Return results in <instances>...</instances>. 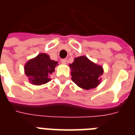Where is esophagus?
<instances>
[{"instance_id":"34e87169","label":"esophagus","mask_w":135,"mask_h":135,"mask_svg":"<svg viewBox=\"0 0 135 135\" xmlns=\"http://www.w3.org/2000/svg\"><path fill=\"white\" fill-rule=\"evenodd\" d=\"M61 62L62 64H66V60H65V59H62L61 60Z\"/></svg>"}]
</instances>
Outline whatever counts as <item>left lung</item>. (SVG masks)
<instances>
[{
  "label": "left lung",
  "instance_id": "1",
  "mask_svg": "<svg viewBox=\"0 0 135 135\" xmlns=\"http://www.w3.org/2000/svg\"><path fill=\"white\" fill-rule=\"evenodd\" d=\"M69 66L71 70L72 80L80 88L90 90L96 88L101 82L100 76L104 70L86 56H80L74 59Z\"/></svg>",
  "mask_w": 135,
  "mask_h": 135
}]
</instances>
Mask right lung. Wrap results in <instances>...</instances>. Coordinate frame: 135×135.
<instances>
[{"label":"right lung","instance_id":"obj_1","mask_svg":"<svg viewBox=\"0 0 135 135\" xmlns=\"http://www.w3.org/2000/svg\"><path fill=\"white\" fill-rule=\"evenodd\" d=\"M57 65V62L50 59L48 55L40 53L25 63L24 71L31 84L41 85L50 81L49 75L55 71Z\"/></svg>","mask_w":135,"mask_h":135}]
</instances>
